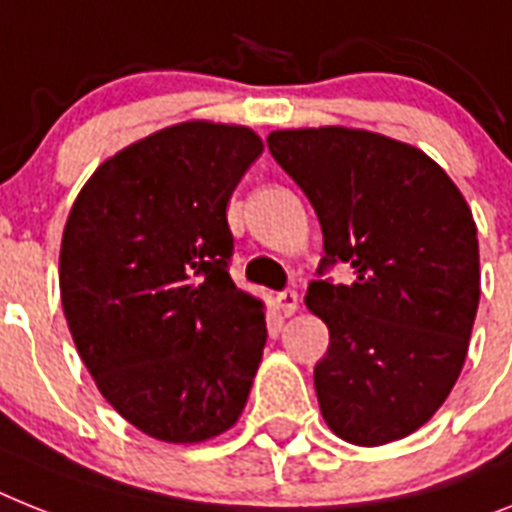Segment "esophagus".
Listing matches in <instances>:
<instances>
[{
	"mask_svg": "<svg viewBox=\"0 0 512 512\" xmlns=\"http://www.w3.org/2000/svg\"><path fill=\"white\" fill-rule=\"evenodd\" d=\"M276 302H278V307H281L283 315L289 317V315H294L296 307H299V294H296V291H291V289L278 291Z\"/></svg>",
	"mask_w": 512,
	"mask_h": 512,
	"instance_id": "1",
	"label": "esophagus"
}]
</instances>
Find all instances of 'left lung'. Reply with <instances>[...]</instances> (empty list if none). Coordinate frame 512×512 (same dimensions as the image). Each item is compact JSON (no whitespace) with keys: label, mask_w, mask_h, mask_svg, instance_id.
I'll return each mask as SVG.
<instances>
[{"label":"left lung","mask_w":512,"mask_h":512,"mask_svg":"<svg viewBox=\"0 0 512 512\" xmlns=\"http://www.w3.org/2000/svg\"><path fill=\"white\" fill-rule=\"evenodd\" d=\"M268 148L312 203L322 229L317 273L354 283L307 289L330 330L315 367L328 427L385 445L427 424L466 362L479 307V239L466 200L427 153L346 127L278 130Z\"/></svg>","instance_id":"8db88e82"}]
</instances>
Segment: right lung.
Listing matches in <instances>:
<instances>
[{"label":"right lung","mask_w":512,"mask_h":512,"mask_svg":"<svg viewBox=\"0 0 512 512\" xmlns=\"http://www.w3.org/2000/svg\"><path fill=\"white\" fill-rule=\"evenodd\" d=\"M260 153L247 127L174 124L103 161L64 226L59 289L77 354L156 440L234 427L263 359V302L231 281L226 221Z\"/></svg>","instance_id":"add662e5"}]
</instances>
